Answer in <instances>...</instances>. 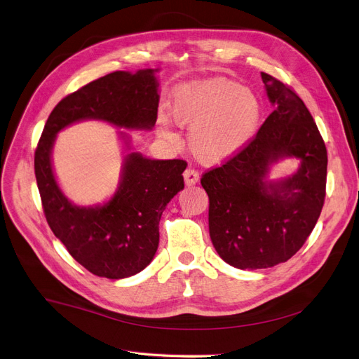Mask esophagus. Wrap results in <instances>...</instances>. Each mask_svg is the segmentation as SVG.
Returning <instances> with one entry per match:
<instances>
[{
    "instance_id": "esophagus-1",
    "label": "esophagus",
    "mask_w": 359,
    "mask_h": 359,
    "mask_svg": "<svg viewBox=\"0 0 359 359\" xmlns=\"http://www.w3.org/2000/svg\"><path fill=\"white\" fill-rule=\"evenodd\" d=\"M183 179H184V183H186V186H192V184L198 183V180H199V173H198V171H196L195 168H192V167H188V168L184 170V173H183Z\"/></svg>"
}]
</instances>
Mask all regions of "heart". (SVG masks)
<instances>
[{
  "instance_id": "1",
  "label": "heart",
  "mask_w": 359,
  "mask_h": 359,
  "mask_svg": "<svg viewBox=\"0 0 359 359\" xmlns=\"http://www.w3.org/2000/svg\"><path fill=\"white\" fill-rule=\"evenodd\" d=\"M173 118L189 130V149L204 164H217L241 152L261 118L257 93L227 77H210L180 86L173 98ZM168 132L170 121L160 118Z\"/></svg>"
}]
</instances>
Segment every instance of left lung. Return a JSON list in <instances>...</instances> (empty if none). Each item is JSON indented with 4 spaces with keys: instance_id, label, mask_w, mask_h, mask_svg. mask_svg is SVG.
<instances>
[{
    "instance_id": "left-lung-1",
    "label": "left lung",
    "mask_w": 359,
    "mask_h": 359,
    "mask_svg": "<svg viewBox=\"0 0 359 359\" xmlns=\"http://www.w3.org/2000/svg\"><path fill=\"white\" fill-rule=\"evenodd\" d=\"M261 77L276 110L241 152L201 179L212 245L241 270L292 258L316 227L325 198L327 149L313 116L290 86L267 73ZM285 156L302 160L299 171L269 182V165Z\"/></svg>"
}]
</instances>
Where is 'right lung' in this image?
<instances>
[{
  "instance_id": "obj_1",
  "label": "right lung",
  "mask_w": 359,
  "mask_h": 359,
  "mask_svg": "<svg viewBox=\"0 0 359 359\" xmlns=\"http://www.w3.org/2000/svg\"><path fill=\"white\" fill-rule=\"evenodd\" d=\"M155 72H114L70 93L51 111L35 151V176L46 222L69 254L100 277H130L152 261L160 242L161 214L184 188L182 173L188 163L149 160L132 152L114 196L104 205L77 207L58 188L51 149L61 129L86 118L124 129H152L160 101Z\"/></svg>"
}]
</instances>
